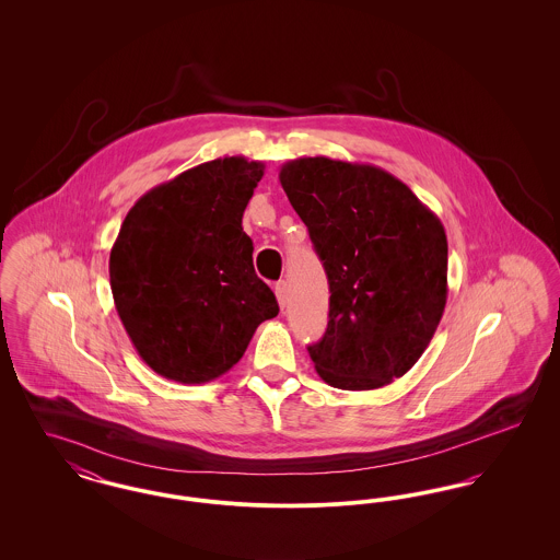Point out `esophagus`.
I'll return each instance as SVG.
<instances>
[{"label": "esophagus", "instance_id": "obj_1", "mask_svg": "<svg viewBox=\"0 0 560 560\" xmlns=\"http://www.w3.org/2000/svg\"><path fill=\"white\" fill-rule=\"evenodd\" d=\"M275 295H277L279 306L285 308V304H288V283L285 281H277L275 283Z\"/></svg>", "mask_w": 560, "mask_h": 560}]
</instances>
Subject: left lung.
Masks as SVG:
<instances>
[{
    "instance_id": "left-lung-1",
    "label": "left lung",
    "mask_w": 560,
    "mask_h": 560,
    "mask_svg": "<svg viewBox=\"0 0 560 560\" xmlns=\"http://www.w3.org/2000/svg\"><path fill=\"white\" fill-rule=\"evenodd\" d=\"M329 281V320L308 354L342 390H373L409 372L447 302V235L393 174L329 158L279 172Z\"/></svg>"
}]
</instances>
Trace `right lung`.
<instances>
[{
	"instance_id": "obj_1",
	"label": "right lung",
	"mask_w": 560,
	"mask_h": 560,
	"mask_svg": "<svg viewBox=\"0 0 560 560\" xmlns=\"http://www.w3.org/2000/svg\"><path fill=\"white\" fill-rule=\"evenodd\" d=\"M262 176L260 161L201 163L144 192L119 229L108 258L115 308L142 361L167 380L220 377L279 313L241 226Z\"/></svg>"
}]
</instances>
